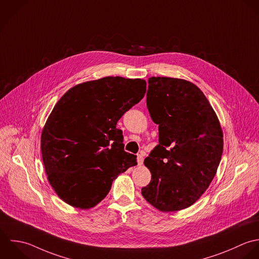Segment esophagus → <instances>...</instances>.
I'll return each instance as SVG.
<instances>
[{
  "label": "esophagus",
  "mask_w": 259,
  "mask_h": 259,
  "mask_svg": "<svg viewBox=\"0 0 259 259\" xmlns=\"http://www.w3.org/2000/svg\"><path fill=\"white\" fill-rule=\"evenodd\" d=\"M137 161H138V165H139V166L143 165V162H144V157H143L141 154H139V155L137 156Z\"/></svg>",
  "instance_id": "obj_1"
}]
</instances>
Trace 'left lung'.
I'll return each instance as SVG.
<instances>
[{"label":"left lung","instance_id":"8db88e82","mask_svg":"<svg viewBox=\"0 0 259 259\" xmlns=\"http://www.w3.org/2000/svg\"><path fill=\"white\" fill-rule=\"evenodd\" d=\"M147 106L159 124V145L145 165L152 172L142 195L163 212L186 209L212 182L223 152L219 120L204 93L177 78H149Z\"/></svg>","mask_w":259,"mask_h":259}]
</instances>
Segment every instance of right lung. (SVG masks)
Returning a JSON list of instances; mask_svg holds the SVG:
<instances>
[{
  "mask_svg": "<svg viewBox=\"0 0 259 259\" xmlns=\"http://www.w3.org/2000/svg\"><path fill=\"white\" fill-rule=\"evenodd\" d=\"M144 79L104 77L70 88L56 103L41 136L48 181L67 204L88 209L112 181L137 165L124 151L118 119L145 96Z\"/></svg>",
  "mask_w": 259,
  "mask_h": 259,
  "instance_id": "right-lung-1",
  "label": "right lung"
}]
</instances>
